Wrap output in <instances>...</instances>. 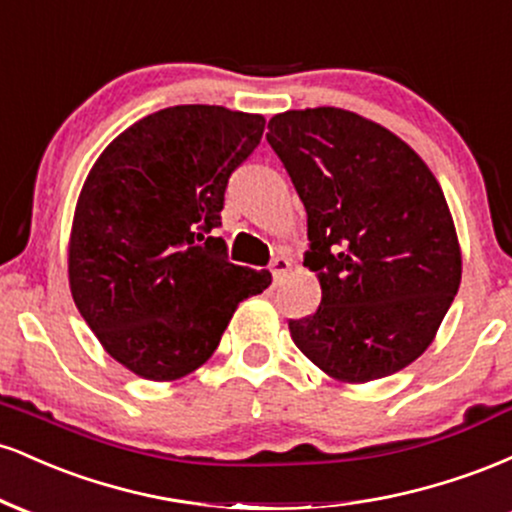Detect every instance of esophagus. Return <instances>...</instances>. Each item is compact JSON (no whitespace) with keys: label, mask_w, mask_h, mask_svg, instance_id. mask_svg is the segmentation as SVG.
Here are the masks:
<instances>
[{"label":"esophagus","mask_w":512,"mask_h":512,"mask_svg":"<svg viewBox=\"0 0 512 512\" xmlns=\"http://www.w3.org/2000/svg\"><path fill=\"white\" fill-rule=\"evenodd\" d=\"M289 269H291V262L286 260L284 255H276L272 264H269V272H272V276H274V284H279V281L289 274Z\"/></svg>","instance_id":"esophagus-1"}]
</instances>
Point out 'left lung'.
Wrapping results in <instances>:
<instances>
[{
	"instance_id": "8db88e82",
	"label": "left lung",
	"mask_w": 512,
	"mask_h": 512,
	"mask_svg": "<svg viewBox=\"0 0 512 512\" xmlns=\"http://www.w3.org/2000/svg\"><path fill=\"white\" fill-rule=\"evenodd\" d=\"M267 142L308 214L320 308L291 339L339 383L416 361L460 289L462 252L436 175L407 142L342 108L286 110Z\"/></svg>"
}]
</instances>
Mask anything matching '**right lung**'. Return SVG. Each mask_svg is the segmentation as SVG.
Masks as SVG:
<instances>
[{
    "mask_svg": "<svg viewBox=\"0 0 512 512\" xmlns=\"http://www.w3.org/2000/svg\"><path fill=\"white\" fill-rule=\"evenodd\" d=\"M262 132V115L175 105L93 163L69 236V289L103 349L139 378L178 380L207 363L238 303L272 284L228 262L211 236L228 178Z\"/></svg>",
    "mask_w": 512,
    "mask_h": 512,
    "instance_id": "add662e5",
    "label": "right lung"
}]
</instances>
